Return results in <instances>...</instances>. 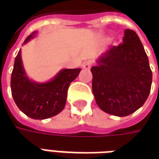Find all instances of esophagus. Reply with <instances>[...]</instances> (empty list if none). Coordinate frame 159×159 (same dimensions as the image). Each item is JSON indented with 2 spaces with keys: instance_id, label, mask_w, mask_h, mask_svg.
I'll use <instances>...</instances> for the list:
<instances>
[{
  "instance_id": "esophagus-1",
  "label": "esophagus",
  "mask_w": 159,
  "mask_h": 159,
  "mask_svg": "<svg viewBox=\"0 0 159 159\" xmlns=\"http://www.w3.org/2000/svg\"><path fill=\"white\" fill-rule=\"evenodd\" d=\"M92 65H93V62H92V60H90V59H89V60H86V61H84V62H83V69L89 70L90 68H91Z\"/></svg>"
}]
</instances>
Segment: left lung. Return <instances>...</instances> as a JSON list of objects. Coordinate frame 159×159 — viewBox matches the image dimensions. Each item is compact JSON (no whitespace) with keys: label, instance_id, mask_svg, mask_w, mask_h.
<instances>
[{"label":"left lung","instance_id":"8db88e82","mask_svg":"<svg viewBox=\"0 0 159 159\" xmlns=\"http://www.w3.org/2000/svg\"><path fill=\"white\" fill-rule=\"evenodd\" d=\"M91 72L97 105L111 115L133 113L150 93L152 73L142 43L132 30H124L123 42L104 53Z\"/></svg>","mask_w":159,"mask_h":159}]
</instances>
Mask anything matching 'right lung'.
<instances>
[{
	"label": "right lung",
	"instance_id": "add662e5",
	"mask_svg": "<svg viewBox=\"0 0 159 159\" xmlns=\"http://www.w3.org/2000/svg\"><path fill=\"white\" fill-rule=\"evenodd\" d=\"M32 37L33 34L30 35L24 43ZM20 53L19 51L16 56L11 76L12 95L17 107L33 119H46L59 114L66 106L70 84L81 70H62L48 83H36L25 76Z\"/></svg>",
	"mask_w": 159,
	"mask_h": 159
}]
</instances>
